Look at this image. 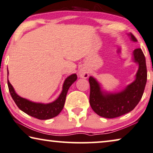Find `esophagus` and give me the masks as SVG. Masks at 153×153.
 <instances>
[{
    "label": "esophagus",
    "instance_id": "34e87169",
    "mask_svg": "<svg viewBox=\"0 0 153 153\" xmlns=\"http://www.w3.org/2000/svg\"><path fill=\"white\" fill-rule=\"evenodd\" d=\"M79 77H83V78H87L89 77V72L86 69H81L79 72Z\"/></svg>",
    "mask_w": 153,
    "mask_h": 153
}]
</instances>
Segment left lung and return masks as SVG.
<instances>
[{"mask_svg":"<svg viewBox=\"0 0 153 153\" xmlns=\"http://www.w3.org/2000/svg\"><path fill=\"white\" fill-rule=\"evenodd\" d=\"M131 40L137 42L130 33ZM134 61L139 64L135 80L119 93L111 94L101 91L100 86L95 78L89 77V103L98 115L107 119H114L130 112L137 106L142 98L147 81L146 58L141 48L133 51Z\"/></svg>","mask_w":153,"mask_h":153,"instance_id":"left-lung-1","label":"left lung"}]
</instances>
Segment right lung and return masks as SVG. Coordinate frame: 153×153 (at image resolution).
Here are the masks:
<instances>
[{"instance_id": "1", "label": "right lung", "mask_w": 153, "mask_h": 153, "mask_svg": "<svg viewBox=\"0 0 153 153\" xmlns=\"http://www.w3.org/2000/svg\"><path fill=\"white\" fill-rule=\"evenodd\" d=\"M77 79V75L72 74L68 76L64 81L63 87H62V93L57 100L54 102L43 104V103H37L30 101L27 99L23 98L15 92L12 85L10 84L9 80H7V85L9 88V91L12 98L16 103L17 107L31 117L36 118L40 120H46L55 117L63 109L65 100L67 94L68 90L71 85Z\"/></svg>"}]
</instances>
